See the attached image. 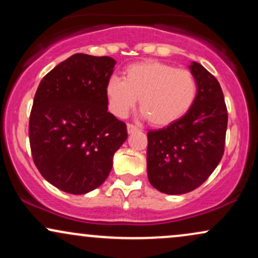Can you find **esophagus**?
Here are the masks:
<instances>
[{
    "instance_id": "1",
    "label": "esophagus",
    "mask_w": 258,
    "mask_h": 258,
    "mask_svg": "<svg viewBox=\"0 0 258 258\" xmlns=\"http://www.w3.org/2000/svg\"><path fill=\"white\" fill-rule=\"evenodd\" d=\"M138 131H139L138 127H136V126H133V125H127V132H128L130 135H131V133L138 132Z\"/></svg>"
}]
</instances>
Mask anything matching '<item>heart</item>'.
<instances>
[{
  "label": "heart",
  "mask_w": 258,
  "mask_h": 258,
  "mask_svg": "<svg viewBox=\"0 0 258 258\" xmlns=\"http://www.w3.org/2000/svg\"><path fill=\"white\" fill-rule=\"evenodd\" d=\"M109 109L115 116L126 117L139 98L142 116L155 127L182 119L193 108L198 82L189 70L156 60L127 67L122 80L111 78L105 86Z\"/></svg>",
  "instance_id": "obj_1"
}]
</instances>
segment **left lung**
Instances as JSON below:
<instances>
[{
  "mask_svg": "<svg viewBox=\"0 0 258 258\" xmlns=\"http://www.w3.org/2000/svg\"><path fill=\"white\" fill-rule=\"evenodd\" d=\"M189 70L198 82L193 108L174 123L148 132V179L168 195L200 186L224 152L228 114L220 82L197 61H191Z\"/></svg>",
  "mask_w": 258,
  "mask_h": 258,
  "instance_id": "8db88e82",
  "label": "left lung"
}]
</instances>
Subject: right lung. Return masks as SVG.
Here are the masks:
<instances>
[{
	"mask_svg": "<svg viewBox=\"0 0 258 258\" xmlns=\"http://www.w3.org/2000/svg\"><path fill=\"white\" fill-rule=\"evenodd\" d=\"M116 61L76 53L41 80L32 104V159L47 182L69 194L104 183L127 139L126 125L108 111L105 86Z\"/></svg>",
	"mask_w": 258,
	"mask_h": 258,
	"instance_id": "right-lung-1",
	"label": "right lung"
}]
</instances>
